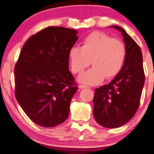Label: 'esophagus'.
Wrapping results in <instances>:
<instances>
[{
  "label": "esophagus",
  "mask_w": 154,
  "mask_h": 154,
  "mask_svg": "<svg viewBox=\"0 0 154 154\" xmlns=\"http://www.w3.org/2000/svg\"><path fill=\"white\" fill-rule=\"evenodd\" d=\"M79 88H89V87H88L87 86H86V85H80V86H79Z\"/></svg>",
  "instance_id": "esophagus-1"
}]
</instances>
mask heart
Here are the masks:
<instances>
[{
  "mask_svg": "<svg viewBox=\"0 0 154 154\" xmlns=\"http://www.w3.org/2000/svg\"><path fill=\"white\" fill-rule=\"evenodd\" d=\"M126 58V48L122 41L107 34L94 32L85 37L80 47L71 48L68 59L74 74H80L89 66L93 67L79 77L81 83L97 85L119 74Z\"/></svg>",
  "mask_w": 154,
  "mask_h": 154,
  "instance_id": "obj_1",
  "label": "heart"
}]
</instances>
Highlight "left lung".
I'll return each mask as SVG.
<instances>
[{
  "label": "left lung",
  "mask_w": 154,
  "mask_h": 154,
  "mask_svg": "<svg viewBox=\"0 0 154 154\" xmlns=\"http://www.w3.org/2000/svg\"><path fill=\"white\" fill-rule=\"evenodd\" d=\"M126 48V58L120 72L109 84L94 89L93 113L96 122L107 128L125 125L139 109L145 76L142 51L137 43L119 26Z\"/></svg>",
  "instance_id": "obj_1"
}]
</instances>
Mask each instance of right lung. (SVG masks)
<instances>
[{
  "label": "right lung",
  "instance_id": "right-lung-1",
  "mask_svg": "<svg viewBox=\"0 0 154 154\" xmlns=\"http://www.w3.org/2000/svg\"><path fill=\"white\" fill-rule=\"evenodd\" d=\"M75 29L48 27L29 37L14 69L15 95L31 121L45 127L67 119L77 90L68 70V51L77 40Z\"/></svg>",
  "mask_w": 154,
  "mask_h": 154
}]
</instances>
